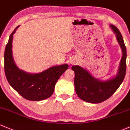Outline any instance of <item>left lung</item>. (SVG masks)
I'll return each mask as SVG.
<instances>
[{"mask_svg": "<svg viewBox=\"0 0 130 130\" xmlns=\"http://www.w3.org/2000/svg\"><path fill=\"white\" fill-rule=\"evenodd\" d=\"M122 51V57L116 76L107 80H100L79 66H72L75 74V90L78 97L84 101L99 104L111 97L122 83L126 74V49L119 30L113 25H110Z\"/></svg>", "mask_w": 130, "mask_h": 130, "instance_id": "8db88e82", "label": "left lung"}]
</instances>
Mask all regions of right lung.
<instances>
[{
	"mask_svg": "<svg viewBox=\"0 0 130 130\" xmlns=\"http://www.w3.org/2000/svg\"><path fill=\"white\" fill-rule=\"evenodd\" d=\"M19 26L10 35L4 53V69L9 84L26 100L40 101L50 97L60 76L68 69L67 64L51 67L37 74H31L19 69L12 54L13 35Z\"/></svg>",
	"mask_w": 130,
	"mask_h": 130,
	"instance_id": "right-lung-1",
	"label": "right lung"
}]
</instances>
